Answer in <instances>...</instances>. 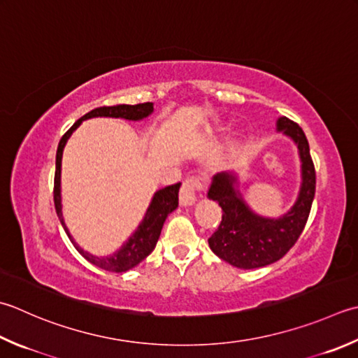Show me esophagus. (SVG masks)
Masks as SVG:
<instances>
[{
    "mask_svg": "<svg viewBox=\"0 0 358 358\" xmlns=\"http://www.w3.org/2000/svg\"><path fill=\"white\" fill-rule=\"evenodd\" d=\"M206 180L199 175H187L180 189V203L183 206H189L197 200V194L205 189Z\"/></svg>",
    "mask_w": 358,
    "mask_h": 358,
    "instance_id": "1",
    "label": "esophagus"
}]
</instances>
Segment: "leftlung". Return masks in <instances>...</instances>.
I'll use <instances>...</instances> for the list:
<instances>
[{
  "mask_svg": "<svg viewBox=\"0 0 358 358\" xmlns=\"http://www.w3.org/2000/svg\"><path fill=\"white\" fill-rule=\"evenodd\" d=\"M278 130L296 143L303 161V185L289 213L281 219L256 215L234 187L236 177L228 172L217 173L208 191V197L219 201L223 211L219 228L208 239L209 248L237 268H259L279 261L296 243L309 219L317 186L309 143L303 129L289 117L278 119Z\"/></svg>",
  "mask_w": 358,
  "mask_h": 358,
  "instance_id": "left-lung-1",
  "label": "left lung"
}]
</instances>
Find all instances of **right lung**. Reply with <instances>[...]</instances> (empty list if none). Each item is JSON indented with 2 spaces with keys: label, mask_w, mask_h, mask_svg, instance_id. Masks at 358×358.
<instances>
[{
  "label": "right lung",
  "mask_w": 358,
  "mask_h": 358,
  "mask_svg": "<svg viewBox=\"0 0 358 358\" xmlns=\"http://www.w3.org/2000/svg\"><path fill=\"white\" fill-rule=\"evenodd\" d=\"M153 111V103L152 102H144V103H136V105H125V103H119V105H111V107H99L91 110L90 113L85 116H82L80 119H77L74 125L69 129L65 135L62 136L59 147H57V157H55V175H54V205H55V211H57V215L60 219V223L65 233L68 234L69 241L76 247V250L87 259L88 262H91L96 267H99L102 270L107 271H113V273H122L127 271L130 268L135 267L139 262L149 256L155 245L158 242V237L161 234V228H163V223L166 220L167 214H171L175 208L178 206V189L180 183L167 186L164 189H159V191L153 195L152 203L149 209H147L145 217L141 225L138 227L130 239L125 242L121 248H119L116 253L111 256H105V257H97L83 251L79 245L74 242V239L69 234V231L63 222L62 217V197H60V171H62V155H63V147H65L68 138L71 136V133L79 127L82 121L90 117H96V116H108V117H124V119H130V121H138V119H143L145 116H149Z\"/></svg>",
  "instance_id": "obj_1"
}]
</instances>
